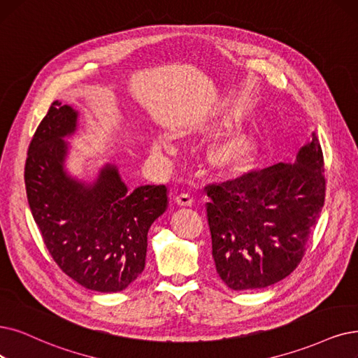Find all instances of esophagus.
<instances>
[{
    "mask_svg": "<svg viewBox=\"0 0 358 358\" xmlns=\"http://www.w3.org/2000/svg\"><path fill=\"white\" fill-rule=\"evenodd\" d=\"M175 201H176V204L180 206V207H189V206H192V203H194V198H192L189 194H179V195L175 198Z\"/></svg>",
    "mask_w": 358,
    "mask_h": 358,
    "instance_id": "obj_1",
    "label": "esophagus"
}]
</instances>
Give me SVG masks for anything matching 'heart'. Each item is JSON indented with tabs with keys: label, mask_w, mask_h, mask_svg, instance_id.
I'll return each mask as SVG.
<instances>
[{
	"label": "heart",
	"mask_w": 358,
	"mask_h": 358,
	"mask_svg": "<svg viewBox=\"0 0 358 358\" xmlns=\"http://www.w3.org/2000/svg\"><path fill=\"white\" fill-rule=\"evenodd\" d=\"M155 151H166L171 150L170 141L166 136H159L154 141ZM255 151V141L250 135H238L229 138L222 144H219L211 152V163L220 170L222 173L232 175L239 173L244 170L252 159Z\"/></svg>",
	"instance_id": "obj_1"
}]
</instances>
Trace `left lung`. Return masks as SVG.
I'll use <instances>...</instances> for the list:
<instances>
[{
  "mask_svg": "<svg viewBox=\"0 0 358 358\" xmlns=\"http://www.w3.org/2000/svg\"><path fill=\"white\" fill-rule=\"evenodd\" d=\"M296 160L206 187L217 275L234 291L270 287L301 262L324 204V162L316 134Z\"/></svg>",
  "mask_w": 358,
  "mask_h": 358,
  "instance_id": "obj_1",
  "label": "left lung"
}]
</instances>
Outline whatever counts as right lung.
<instances>
[{
  "label": "right lung",
  "mask_w": 358,
  "mask_h": 358,
  "mask_svg": "<svg viewBox=\"0 0 358 358\" xmlns=\"http://www.w3.org/2000/svg\"><path fill=\"white\" fill-rule=\"evenodd\" d=\"M76 127L78 111L54 101L27 150V203L45 247L69 278L87 289L119 292L145 267L147 235L167 208V188L144 185L131 192L114 164L91 183L70 176L64 138Z\"/></svg>",
  "instance_id": "1"
}]
</instances>
